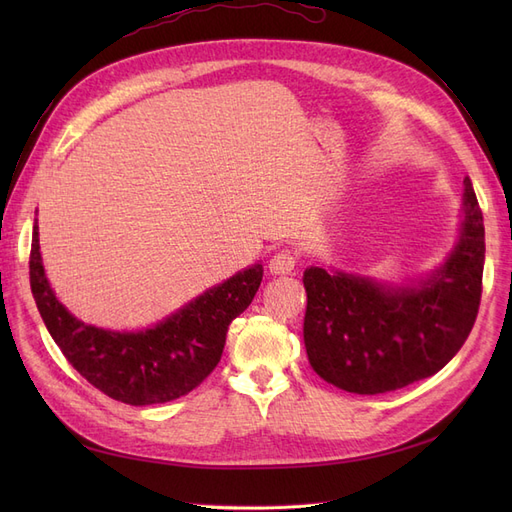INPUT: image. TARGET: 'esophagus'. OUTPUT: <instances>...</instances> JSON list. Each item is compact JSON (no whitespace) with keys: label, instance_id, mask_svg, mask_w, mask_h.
I'll list each match as a JSON object with an SVG mask.
<instances>
[{"label":"esophagus","instance_id":"esophagus-1","mask_svg":"<svg viewBox=\"0 0 512 512\" xmlns=\"http://www.w3.org/2000/svg\"><path fill=\"white\" fill-rule=\"evenodd\" d=\"M294 267H297V256H294V252H290V250L277 252L269 262V269L275 275H286V273L294 271Z\"/></svg>","mask_w":512,"mask_h":512}]
</instances>
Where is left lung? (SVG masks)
Masks as SVG:
<instances>
[{"mask_svg": "<svg viewBox=\"0 0 512 512\" xmlns=\"http://www.w3.org/2000/svg\"><path fill=\"white\" fill-rule=\"evenodd\" d=\"M463 228L444 267L418 286L384 288L309 267L303 339L309 365L337 389L378 395L429 378L466 342L480 305L483 211L463 179Z\"/></svg>", "mask_w": 512, "mask_h": 512, "instance_id": "obj_1", "label": "left lung"}]
</instances>
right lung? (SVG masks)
Returning a JSON list of instances; mask_svg holds the SVG:
<instances>
[{
  "mask_svg": "<svg viewBox=\"0 0 512 512\" xmlns=\"http://www.w3.org/2000/svg\"><path fill=\"white\" fill-rule=\"evenodd\" d=\"M260 282L262 265H252L153 329L113 333L76 320L57 301L44 275L38 226L29 252V284L55 344L89 384L130 406L164 404L194 391L220 363L228 324L250 307Z\"/></svg>",
  "mask_w": 512,
  "mask_h": 512,
  "instance_id": "add662e5",
  "label": "right lung"
}]
</instances>
